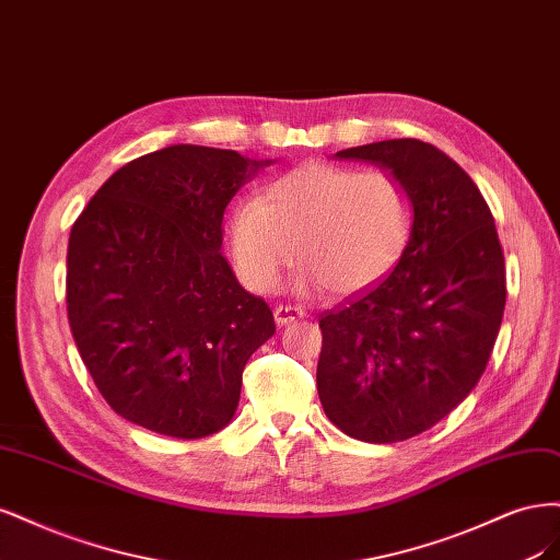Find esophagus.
Returning a JSON list of instances; mask_svg holds the SVG:
<instances>
[{
	"mask_svg": "<svg viewBox=\"0 0 560 560\" xmlns=\"http://www.w3.org/2000/svg\"><path fill=\"white\" fill-rule=\"evenodd\" d=\"M306 314H304V310H300V306H277L275 310V320H277V326H288V323H293V320H298V318H304Z\"/></svg>",
	"mask_w": 560,
	"mask_h": 560,
	"instance_id": "esophagus-1",
	"label": "esophagus"
}]
</instances>
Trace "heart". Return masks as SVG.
<instances>
[{"mask_svg":"<svg viewBox=\"0 0 560 560\" xmlns=\"http://www.w3.org/2000/svg\"><path fill=\"white\" fill-rule=\"evenodd\" d=\"M413 225L411 192L395 174L306 162L272 178L260 200L232 211L230 246L242 281L256 293L279 285L298 254L300 288L368 291L400 260Z\"/></svg>","mask_w":560,"mask_h":560,"instance_id":"1","label":"heart"}]
</instances>
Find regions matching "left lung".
I'll return each mask as SVG.
<instances>
[{
  "mask_svg": "<svg viewBox=\"0 0 560 560\" xmlns=\"http://www.w3.org/2000/svg\"><path fill=\"white\" fill-rule=\"evenodd\" d=\"M405 182L409 242L370 293L323 314L316 386L349 438L393 444L440 423L489 363L504 312V256L489 205L446 153L388 139L335 153Z\"/></svg>",
  "mask_w": 560,
  "mask_h": 560,
  "instance_id": "left-lung-1",
  "label": "left lung"
}]
</instances>
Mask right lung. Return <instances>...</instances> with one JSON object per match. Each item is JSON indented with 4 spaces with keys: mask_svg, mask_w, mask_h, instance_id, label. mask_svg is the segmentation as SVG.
I'll return each mask as SVG.
<instances>
[{
    "mask_svg": "<svg viewBox=\"0 0 560 560\" xmlns=\"http://www.w3.org/2000/svg\"><path fill=\"white\" fill-rule=\"evenodd\" d=\"M272 160L174 143L106 178L69 234L67 316L116 413L178 440L223 430L275 335L221 254L223 213Z\"/></svg>",
    "mask_w": 560,
    "mask_h": 560,
    "instance_id": "add662e5",
    "label": "right lung"
}]
</instances>
